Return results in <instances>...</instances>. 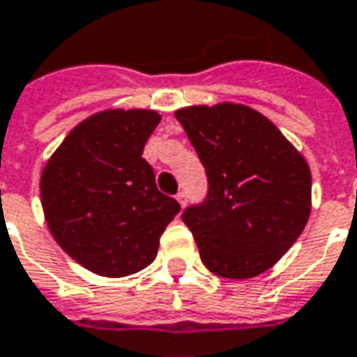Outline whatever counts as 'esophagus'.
Returning <instances> with one entry per match:
<instances>
[{"mask_svg": "<svg viewBox=\"0 0 357 357\" xmlns=\"http://www.w3.org/2000/svg\"><path fill=\"white\" fill-rule=\"evenodd\" d=\"M176 199H178L179 206H181V208L185 206V194H183V192H178V194H176Z\"/></svg>", "mask_w": 357, "mask_h": 357, "instance_id": "obj_1", "label": "esophagus"}]
</instances>
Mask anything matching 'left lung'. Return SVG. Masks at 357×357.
I'll use <instances>...</instances> for the list:
<instances>
[{
  "label": "left lung",
  "instance_id": "8db88e82",
  "mask_svg": "<svg viewBox=\"0 0 357 357\" xmlns=\"http://www.w3.org/2000/svg\"><path fill=\"white\" fill-rule=\"evenodd\" d=\"M206 167L208 198L181 220L202 262L218 277L252 279L268 271L303 232L311 214L305 158L259 111L196 105L176 111Z\"/></svg>",
  "mask_w": 357,
  "mask_h": 357
}]
</instances>
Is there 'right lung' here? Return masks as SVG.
<instances>
[{
	"instance_id": "1",
	"label": "right lung",
	"mask_w": 357,
	"mask_h": 357,
	"mask_svg": "<svg viewBox=\"0 0 357 357\" xmlns=\"http://www.w3.org/2000/svg\"><path fill=\"white\" fill-rule=\"evenodd\" d=\"M161 115L109 109L78 123L40 178L44 218L60 248L100 277H127L155 261L179 204L161 194L141 158Z\"/></svg>"
}]
</instances>
